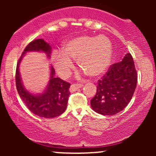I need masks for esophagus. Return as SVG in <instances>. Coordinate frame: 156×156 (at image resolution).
Listing matches in <instances>:
<instances>
[{"label": "esophagus", "mask_w": 156, "mask_h": 156, "mask_svg": "<svg viewBox=\"0 0 156 156\" xmlns=\"http://www.w3.org/2000/svg\"><path fill=\"white\" fill-rule=\"evenodd\" d=\"M82 87H83V84H80V83L72 84L70 87V89H69V90H70L71 92H74V91L77 90L78 88H81Z\"/></svg>", "instance_id": "34e87169"}]
</instances>
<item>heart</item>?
<instances>
[{
    "label": "heart",
    "instance_id": "heart-1",
    "mask_svg": "<svg viewBox=\"0 0 156 156\" xmlns=\"http://www.w3.org/2000/svg\"><path fill=\"white\" fill-rule=\"evenodd\" d=\"M112 54V42L105 36H79L65 42L61 53L53 55V63L62 78H65L70 75L74 67L72 60H76L84 72L95 78L105 73L110 65Z\"/></svg>",
    "mask_w": 156,
    "mask_h": 156
}]
</instances>
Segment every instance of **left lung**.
<instances>
[{
    "label": "left lung",
    "mask_w": 156,
    "mask_h": 156,
    "mask_svg": "<svg viewBox=\"0 0 156 156\" xmlns=\"http://www.w3.org/2000/svg\"><path fill=\"white\" fill-rule=\"evenodd\" d=\"M136 83L133 59L130 53H127L98 80L95 96L91 100L92 108L102 115L112 116L120 112L130 103Z\"/></svg>",
    "instance_id": "1"
}]
</instances>
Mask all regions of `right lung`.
I'll return each mask as SVG.
<instances>
[{
  "instance_id": "right-lung-1",
  "label": "right lung",
  "mask_w": 156,
  "mask_h": 156,
  "mask_svg": "<svg viewBox=\"0 0 156 156\" xmlns=\"http://www.w3.org/2000/svg\"><path fill=\"white\" fill-rule=\"evenodd\" d=\"M51 50V46L44 39L32 41L23 52L16 69V87L20 97L32 113L43 118L56 117L65 112L70 93L69 91L70 84L59 78H55V69L51 66V76L44 91L40 94H32L23 86L19 67L23 57L28 52H42L49 58Z\"/></svg>"
}]
</instances>
